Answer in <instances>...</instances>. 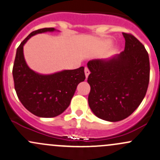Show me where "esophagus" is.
Returning <instances> with one entry per match:
<instances>
[{
	"mask_svg": "<svg viewBox=\"0 0 160 160\" xmlns=\"http://www.w3.org/2000/svg\"><path fill=\"white\" fill-rule=\"evenodd\" d=\"M84 73H85V76H86V77H88V76H89V74H90V70H89V69L87 68V67H85V69H84Z\"/></svg>",
	"mask_w": 160,
	"mask_h": 160,
	"instance_id": "34e87169",
	"label": "esophagus"
}]
</instances>
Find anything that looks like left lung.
Returning <instances> with one entry per match:
<instances>
[{
	"instance_id": "8db88e82",
	"label": "left lung",
	"mask_w": 160,
	"mask_h": 160,
	"mask_svg": "<svg viewBox=\"0 0 160 160\" xmlns=\"http://www.w3.org/2000/svg\"><path fill=\"white\" fill-rule=\"evenodd\" d=\"M122 35L125 49L120 54L87 63L89 106L97 117L110 122L124 120L135 111L145 97L149 81L145 47L133 35Z\"/></svg>"
}]
</instances>
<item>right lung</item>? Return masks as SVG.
<instances>
[{
  "label": "right lung",
  "mask_w": 160,
  "mask_h": 160,
  "mask_svg": "<svg viewBox=\"0 0 160 160\" xmlns=\"http://www.w3.org/2000/svg\"><path fill=\"white\" fill-rule=\"evenodd\" d=\"M54 31L53 28H42L30 33L17 49L12 71L20 101L33 115L43 118L55 117L65 111L77 85L86 78L83 67L43 75L28 66L23 57V45L33 35Z\"/></svg>",
  "instance_id": "1"
}]
</instances>
